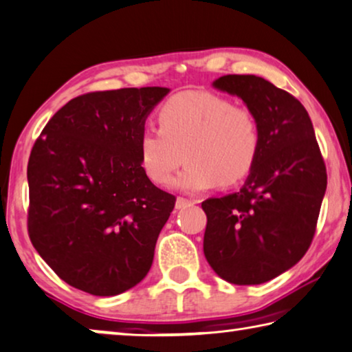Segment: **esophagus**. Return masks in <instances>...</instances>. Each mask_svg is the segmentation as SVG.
<instances>
[{"instance_id":"1","label":"esophagus","mask_w":352,"mask_h":352,"mask_svg":"<svg viewBox=\"0 0 352 352\" xmlns=\"http://www.w3.org/2000/svg\"><path fill=\"white\" fill-rule=\"evenodd\" d=\"M195 204H196L195 201H191V199H186V198H177V201H175V209L182 210V209L191 208V206H195Z\"/></svg>"}]
</instances>
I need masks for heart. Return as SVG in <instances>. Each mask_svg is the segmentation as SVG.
<instances>
[{
    "label": "heart",
    "mask_w": 352,
    "mask_h": 352,
    "mask_svg": "<svg viewBox=\"0 0 352 352\" xmlns=\"http://www.w3.org/2000/svg\"><path fill=\"white\" fill-rule=\"evenodd\" d=\"M159 129L146 125L138 137L140 166L154 185L173 180V188L201 193L219 184L232 186L246 179L261 153V130L254 112L233 106L210 91H184L159 109Z\"/></svg>",
    "instance_id": "b5f03b06"
}]
</instances>
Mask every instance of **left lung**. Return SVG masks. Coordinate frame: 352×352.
I'll return each mask as SVG.
<instances>
[{"instance_id":"8db88e82","label":"left lung","mask_w":352,"mask_h":352,"mask_svg":"<svg viewBox=\"0 0 352 352\" xmlns=\"http://www.w3.org/2000/svg\"><path fill=\"white\" fill-rule=\"evenodd\" d=\"M254 112L261 153L236 193L209 198L204 256L220 278L261 285L296 265L311 246L327 168L311 117L296 98L256 75L212 82Z\"/></svg>"}]
</instances>
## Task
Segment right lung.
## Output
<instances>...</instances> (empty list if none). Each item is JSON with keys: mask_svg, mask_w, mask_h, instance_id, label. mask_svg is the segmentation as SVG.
<instances>
[{"mask_svg": "<svg viewBox=\"0 0 352 352\" xmlns=\"http://www.w3.org/2000/svg\"><path fill=\"white\" fill-rule=\"evenodd\" d=\"M168 91L120 88L74 98L32 148L29 235L70 287L116 296L151 269L175 196L143 172L138 137Z\"/></svg>", "mask_w": 352, "mask_h": 352, "instance_id": "1", "label": "right lung"}]
</instances>
